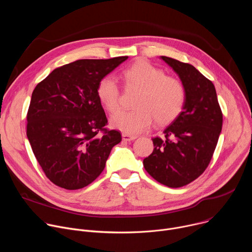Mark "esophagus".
I'll return each mask as SVG.
<instances>
[{"mask_svg": "<svg viewBox=\"0 0 252 252\" xmlns=\"http://www.w3.org/2000/svg\"><path fill=\"white\" fill-rule=\"evenodd\" d=\"M122 136H123V140H125V141H131V140H134L136 138L135 135H130V134H127V133H123Z\"/></svg>", "mask_w": 252, "mask_h": 252, "instance_id": "obj_1", "label": "esophagus"}]
</instances>
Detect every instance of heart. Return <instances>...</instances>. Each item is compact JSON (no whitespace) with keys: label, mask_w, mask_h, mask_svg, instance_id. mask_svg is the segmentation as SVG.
I'll return each instance as SVG.
<instances>
[{"label":"heart","mask_w":252,"mask_h":252,"mask_svg":"<svg viewBox=\"0 0 252 252\" xmlns=\"http://www.w3.org/2000/svg\"><path fill=\"white\" fill-rule=\"evenodd\" d=\"M123 78L129 86L140 90L133 111L121 112L111 118L113 127L127 134L147 130L154 120L163 125L174 120L184 109L186 88L181 80L165 76L164 71L149 62L138 61L123 71ZM99 102L106 111L116 113L121 106V90L112 76L102 78L96 89Z\"/></svg>","instance_id":"heart-1"}]
</instances>
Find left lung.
<instances>
[{
    "label": "left lung",
    "instance_id": "obj_1",
    "mask_svg": "<svg viewBox=\"0 0 252 252\" xmlns=\"http://www.w3.org/2000/svg\"><path fill=\"white\" fill-rule=\"evenodd\" d=\"M186 88L183 112L153 138L154 152L143 159L146 170L159 184L182 188L207 167L222 127V113L213 84L193 65L161 56Z\"/></svg>",
    "mask_w": 252,
    "mask_h": 252
}]
</instances>
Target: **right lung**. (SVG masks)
<instances>
[{
  "mask_svg": "<svg viewBox=\"0 0 252 252\" xmlns=\"http://www.w3.org/2000/svg\"><path fill=\"white\" fill-rule=\"evenodd\" d=\"M128 57L79 60L54 69L34 88L27 115V136L50 181L74 190L101 173L122 140L104 128L107 120L96 94L99 81Z\"/></svg>",
  "mask_w": 252,
  "mask_h": 252,
  "instance_id": "right-lung-1",
  "label": "right lung"
}]
</instances>
